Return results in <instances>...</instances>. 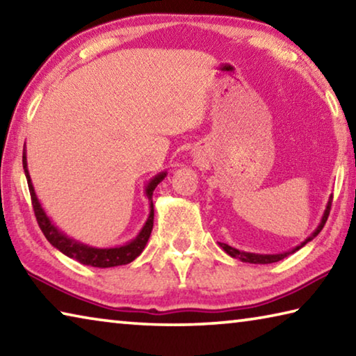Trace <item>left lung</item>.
<instances>
[{"label":"left lung","mask_w":356,"mask_h":356,"mask_svg":"<svg viewBox=\"0 0 356 356\" xmlns=\"http://www.w3.org/2000/svg\"><path fill=\"white\" fill-rule=\"evenodd\" d=\"M331 201H333V195L330 196L327 206H325V210H323V215H322V218H321V222H318V226L314 229V232H312L309 237H306L305 242H301L300 245H297V246H295V248L289 250V251L278 252V254H259V252L240 251V250H237V248H232V246H229V245H226V243H220V242H218V245L221 246L222 251H225L226 254H229V256L234 257V259H238V261H242V262H248V264H273V262H278V261H281V259H284V257H287L289 254H292V252L298 251L300 248H303V246H305L306 243L311 242L312 238H316V237L318 236V232L322 231L323 226H325V222H327L330 209H331Z\"/></svg>","instance_id":"1"}]
</instances>
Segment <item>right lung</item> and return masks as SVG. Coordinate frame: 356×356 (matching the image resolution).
I'll return each instance as SVG.
<instances>
[{"instance_id":"right-lung-1","label":"right lung","mask_w":356,"mask_h":356,"mask_svg":"<svg viewBox=\"0 0 356 356\" xmlns=\"http://www.w3.org/2000/svg\"><path fill=\"white\" fill-rule=\"evenodd\" d=\"M23 170H25L29 193H31L33 209H34L35 218H38L39 227L42 229V232H44V236L47 237L48 242L55 246L56 250L61 251L63 254L74 259V261H78L83 265H91V267H99V268L118 267V265L130 264L141 254L154 227V202H152L154 190L155 186L166 177L168 174L166 171H161L156 174V176L150 179L146 184V186H144V195H146V197L149 200V216L146 222L143 225V227L140 229V232L136 234V237L131 238L130 242L124 245L99 248V246H91L88 243L80 242V240L69 237L67 234H64L61 229L51 221L50 216L47 215L40 201L38 200V195H35L34 191V185L31 182V176H29L28 161H26V146H25V150H23Z\"/></svg>"}]
</instances>
